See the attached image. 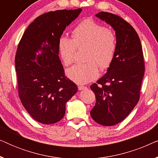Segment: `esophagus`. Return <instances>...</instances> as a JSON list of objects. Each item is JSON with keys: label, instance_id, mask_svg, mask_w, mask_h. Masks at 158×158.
Here are the masks:
<instances>
[{"label": "esophagus", "instance_id": "1", "mask_svg": "<svg viewBox=\"0 0 158 158\" xmlns=\"http://www.w3.org/2000/svg\"><path fill=\"white\" fill-rule=\"evenodd\" d=\"M87 88V87H85V86L84 85H79L78 86V90H85Z\"/></svg>", "mask_w": 158, "mask_h": 158}]
</instances>
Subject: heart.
Segmentation results:
<instances>
[{
  "instance_id": "heart-1",
  "label": "heart",
  "mask_w": 158,
  "mask_h": 158,
  "mask_svg": "<svg viewBox=\"0 0 158 158\" xmlns=\"http://www.w3.org/2000/svg\"><path fill=\"white\" fill-rule=\"evenodd\" d=\"M73 39L62 36L59 40V52L64 65L74 62L77 47H87L83 64H75L67 70L70 80L85 84L96 79L101 70L109 68L113 62L116 50V36L113 30L90 19L82 21L73 30Z\"/></svg>"
}]
</instances>
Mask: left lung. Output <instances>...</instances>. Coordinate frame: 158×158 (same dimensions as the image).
<instances>
[{
    "label": "left lung",
    "mask_w": 158,
    "mask_h": 158,
    "mask_svg": "<svg viewBox=\"0 0 158 158\" xmlns=\"http://www.w3.org/2000/svg\"><path fill=\"white\" fill-rule=\"evenodd\" d=\"M96 16L116 31V50L107 73L90 85L96 98L90 116L99 124L113 126L122 122L139 100L143 52L137 31L122 17L103 11Z\"/></svg>",
    "instance_id": "obj_1"
}]
</instances>
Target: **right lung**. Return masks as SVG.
<instances>
[{
	"mask_svg": "<svg viewBox=\"0 0 158 158\" xmlns=\"http://www.w3.org/2000/svg\"><path fill=\"white\" fill-rule=\"evenodd\" d=\"M82 9L57 10L38 16L23 33L15 64L19 96L34 119L44 124L58 122L65 104L77 91L64 75L59 57V40L66 27Z\"/></svg>",
	"mask_w": 158,
	"mask_h": 158,
	"instance_id": "add662e5",
	"label": "right lung"
}]
</instances>
